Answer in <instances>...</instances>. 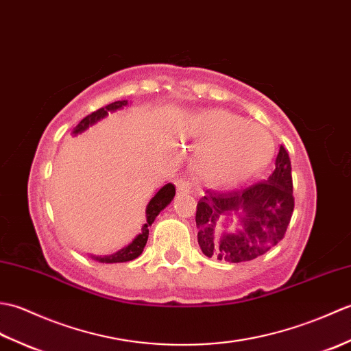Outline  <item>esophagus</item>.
I'll use <instances>...</instances> for the list:
<instances>
[{
    "label": "esophagus",
    "mask_w": 351,
    "mask_h": 351,
    "mask_svg": "<svg viewBox=\"0 0 351 351\" xmlns=\"http://www.w3.org/2000/svg\"><path fill=\"white\" fill-rule=\"evenodd\" d=\"M175 185H176V191L180 193V195H185V193H189L191 190V185L187 180H185V178H180V180H176Z\"/></svg>",
    "instance_id": "1"
}]
</instances>
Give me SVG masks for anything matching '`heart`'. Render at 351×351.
Listing matches in <instances>:
<instances>
[{"instance_id": "obj_1", "label": "heart", "mask_w": 351, "mask_h": 351, "mask_svg": "<svg viewBox=\"0 0 351 351\" xmlns=\"http://www.w3.org/2000/svg\"><path fill=\"white\" fill-rule=\"evenodd\" d=\"M190 132L204 141L196 154V173L214 185L247 181L274 156V140L264 126L226 110L200 111L191 117Z\"/></svg>"}]
</instances>
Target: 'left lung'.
<instances>
[{"mask_svg":"<svg viewBox=\"0 0 351 351\" xmlns=\"http://www.w3.org/2000/svg\"><path fill=\"white\" fill-rule=\"evenodd\" d=\"M274 164V171L264 182L241 190L205 191L196 210L197 241L205 256L245 263L282 240L294 211L291 161L283 146ZM234 217H239L241 229L217 236L219 220L225 218L226 223Z\"/></svg>","mask_w":351,"mask_h":351,"instance_id":"1","label":"left lung"}]
</instances>
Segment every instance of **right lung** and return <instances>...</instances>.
Instances as JSON below:
<instances>
[{"mask_svg": "<svg viewBox=\"0 0 351 351\" xmlns=\"http://www.w3.org/2000/svg\"><path fill=\"white\" fill-rule=\"evenodd\" d=\"M128 106V101H116V102H111L108 104L107 107L99 108L93 111L92 114L86 116L83 121H81L75 128H73L72 134L73 136H77V134L84 132L88 126L95 125L96 122H99L101 119H104L106 116H108V113L111 111L116 110H121L123 107ZM175 197V185L169 182L166 185H162V187L155 193V196L149 200V204L146 206V223L141 228V232L134 238V240L128 244L125 245L123 249L117 250L113 255H106V256H92L93 259L99 261V263H106V264H114V263H128V261L136 259L141 255V252H143L146 241H147V237H149V226L152 225L154 220L156 219V215H158L164 208H166L170 202L171 199Z\"/></svg>", "mask_w": 351, "mask_h": 351, "instance_id": "right-lung-1", "label": "right lung"}]
</instances>
